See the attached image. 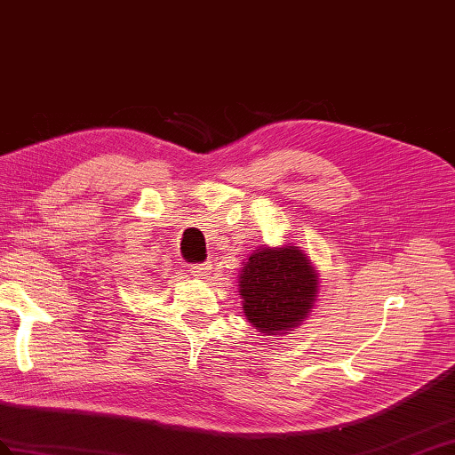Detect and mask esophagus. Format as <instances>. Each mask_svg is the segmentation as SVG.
<instances>
[{"label": "esophagus", "mask_w": 455, "mask_h": 455, "mask_svg": "<svg viewBox=\"0 0 455 455\" xmlns=\"http://www.w3.org/2000/svg\"><path fill=\"white\" fill-rule=\"evenodd\" d=\"M188 269H190V273H192L194 276H197V278H205V276L212 275L213 265H212V261H205V263H192V265H188Z\"/></svg>", "instance_id": "1"}]
</instances>
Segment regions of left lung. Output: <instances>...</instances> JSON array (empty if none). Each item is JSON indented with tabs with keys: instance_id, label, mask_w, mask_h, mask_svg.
Returning a JSON list of instances; mask_svg holds the SVG:
<instances>
[{
	"instance_id": "8db88e82",
	"label": "left lung",
	"mask_w": 455,
	"mask_h": 455,
	"mask_svg": "<svg viewBox=\"0 0 455 455\" xmlns=\"http://www.w3.org/2000/svg\"><path fill=\"white\" fill-rule=\"evenodd\" d=\"M238 283L243 315L267 336L298 327L313 309L319 288L311 259L294 243L255 250Z\"/></svg>"
}]
</instances>
